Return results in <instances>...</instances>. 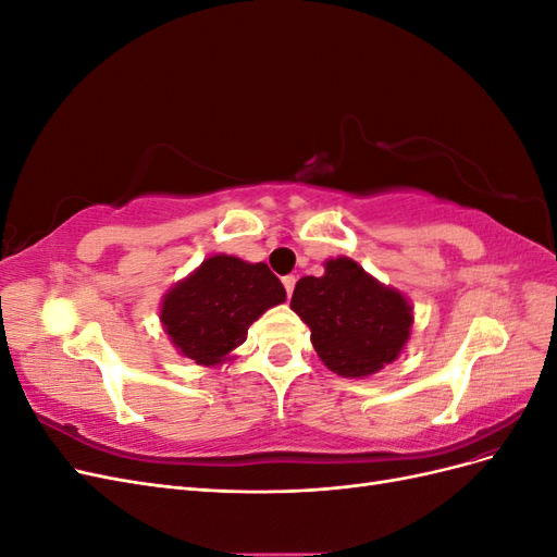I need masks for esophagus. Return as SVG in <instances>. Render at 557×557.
<instances>
[{
    "label": "esophagus",
    "mask_w": 557,
    "mask_h": 557,
    "mask_svg": "<svg viewBox=\"0 0 557 557\" xmlns=\"http://www.w3.org/2000/svg\"><path fill=\"white\" fill-rule=\"evenodd\" d=\"M295 283H297V278L290 274V276H283V285H285V293H288V297L293 295V290H295Z\"/></svg>",
    "instance_id": "esophagus-1"
}]
</instances>
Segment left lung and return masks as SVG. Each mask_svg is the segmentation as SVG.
Returning a JSON list of instances; mask_svg holds the SVG:
<instances>
[{
    "label": "left lung",
    "instance_id": "1",
    "mask_svg": "<svg viewBox=\"0 0 557 557\" xmlns=\"http://www.w3.org/2000/svg\"><path fill=\"white\" fill-rule=\"evenodd\" d=\"M290 309L309 325L318 358L344 379L395 362L413 330L409 297L346 256L325 260L323 276L299 278Z\"/></svg>",
    "mask_w": 557,
    "mask_h": 557
}]
</instances>
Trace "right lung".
<instances>
[{
	"mask_svg": "<svg viewBox=\"0 0 557 557\" xmlns=\"http://www.w3.org/2000/svg\"><path fill=\"white\" fill-rule=\"evenodd\" d=\"M283 301V283L264 262L218 252L164 293L160 323L183 358L215 367L232 362L248 327Z\"/></svg>",
	"mask_w": 557,
	"mask_h": 557,
	"instance_id": "obj_1",
	"label": "right lung"
}]
</instances>
